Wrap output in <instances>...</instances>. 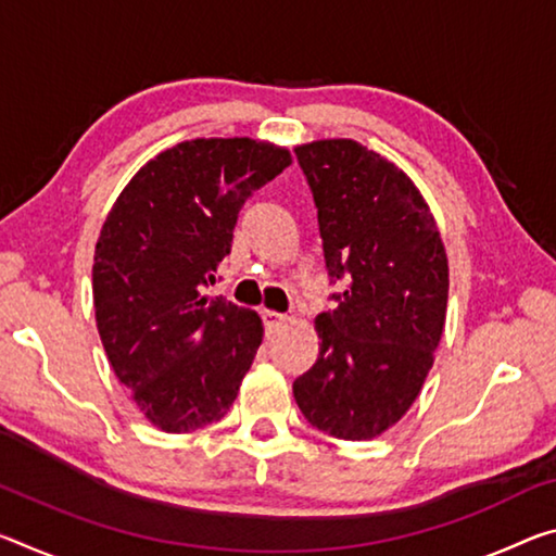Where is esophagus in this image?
Here are the masks:
<instances>
[{
    "label": "esophagus",
    "mask_w": 556,
    "mask_h": 556,
    "mask_svg": "<svg viewBox=\"0 0 556 556\" xmlns=\"http://www.w3.org/2000/svg\"><path fill=\"white\" fill-rule=\"evenodd\" d=\"M262 321H264V329H267V333H271V331H277L281 324H285V314L262 312Z\"/></svg>",
    "instance_id": "1"
}]
</instances>
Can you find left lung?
Wrapping results in <instances>:
<instances>
[{
    "mask_svg": "<svg viewBox=\"0 0 556 556\" xmlns=\"http://www.w3.org/2000/svg\"><path fill=\"white\" fill-rule=\"evenodd\" d=\"M309 185L331 309L316 316L319 356L294 381L314 428L368 440L418 399L445 326L447 257L408 175L356 140L296 148Z\"/></svg>",
    "mask_w": 556,
    "mask_h": 556,
    "instance_id": "obj_1",
    "label": "left lung"
}]
</instances>
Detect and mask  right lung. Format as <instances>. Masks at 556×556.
I'll use <instances>...</instances> for the list:
<instances>
[{"mask_svg": "<svg viewBox=\"0 0 556 556\" xmlns=\"http://www.w3.org/2000/svg\"><path fill=\"white\" fill-rule=\"evenodd\" d=\"M292 163L252 138H198L138 170L105 217L93 257L96 324L118 381L165 433L230 410L262 321L207 299L244 200Z\"/></svg>", "mask_w": 556, "mask_h": 556, "instance_id": "right-lung-1", "label": "right lung"}]
</instances>
